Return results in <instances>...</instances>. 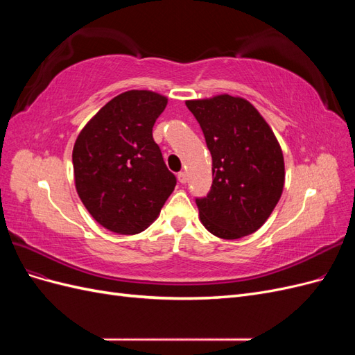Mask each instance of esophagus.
Segmentation results:
<instances>
[{
    "instance_id": "34e87169",
    "label": "esophagus",
    "mask_w": 355,
    "mask_h": 355,
    "mask_svg": "<svg viewBox=\"0 0 355 355\" xmlns=\"http://www.w3.org/2000/svg\"><path fill=\"white\" fill-rule=\"evenodd\" d=\"M178 180L180 182V184H187V180H188V176H187V173H185V171H180V173L178 175Z\"/></svg>"
}]
</instances>
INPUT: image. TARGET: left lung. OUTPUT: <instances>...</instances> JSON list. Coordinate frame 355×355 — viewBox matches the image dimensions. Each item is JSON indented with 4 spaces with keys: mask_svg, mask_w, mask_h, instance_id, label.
Listing matches in <instances>:
<instances>
[{
    "mask_svg": "<svg viewBox=\"0 0 355 355\" xmlns=\"http://www.w3.org/2000/svg\"><path fill=\"white\" fill-rule=\"evenodd\" d=\"M206 137L213 184L197 198L200 220L223 240H239L271 216L284 188V157L272 128L240 96L185 102Z\"/></svg>",
    "mask_w": 355,
    "mask_h": 355,
    "instance_id": "left-lung-1",
    "label": "left lung"
}]
</instances>
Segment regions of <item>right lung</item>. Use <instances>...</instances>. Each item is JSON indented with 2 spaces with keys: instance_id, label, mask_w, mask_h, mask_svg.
I'll use <instances>...</instances> for the list:
<instances>
[{
  "instance_id": "obj_1",
  "label": "right lung",
  "mask_w": 355,
  "mask_h": 355,
  "mask_svg": "<svg viewBox=\"0 0 355 355\" xmlns=\"http://www.w3.org/2000/svg\"><path fill=\"white\" fill-rule=\"evenodd\" d=\"M167 98L151 90L115 96L83 127L72 149L78 197L93 219L116 234L151 225L176 187L154 142Z\"/></svg>"
}]
</instances>
